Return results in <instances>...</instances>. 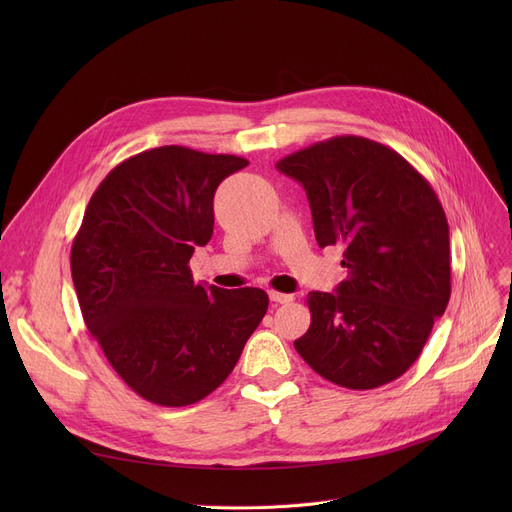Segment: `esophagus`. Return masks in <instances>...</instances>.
Instances as JSON below:
<instances>
[{
    "mask_svg": "<svg viewBox=\"0 0 512 512\" xmlns=\"http://www.w3.org/2000/svg\"><path fill=\"white\" fill-rule=\"evenodd\" d=\"M270 301L276 303V305H284V303H290V301H292V294H284V292L270 290Z\"/></svg>",
    "mask_w": 512,
    "mask_h": 512,
    "instance_id": "1",
    "label": "esophagus"
}]
</instances>
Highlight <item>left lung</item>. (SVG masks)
Returning <instances> with one entry per match:
<instances>
[{"label":"left lung","instance_id":"1","mask_svg":"<svg viewBox=\"0 0 512 512\" xmlns=\"http://www.w3.org/2000/svg\"><path fill=\"white\" fill-rule=\"evenodd\" d=\"M276 168L303 184L317 245L344 247L348 272L334 292L307 294L311 326L294 348L342 388L400 378L450 299L448 222L432 184L394 149L353 134Z\"/></svg>","mask_w":512,"mask_h":512}]
</instances>
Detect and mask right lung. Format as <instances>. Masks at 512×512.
<instances>
[{
    "instance_id": "right-lung-1",
    "label": "right lung",
    "mask_w": 512,
    "mask_h": 512,
    "mask_svg": "<svg viewBox=\"0 0 512 512\" xmlns=\"http://www.w3.org/2000/svg\"><path fill=\"white\" fill-rule=\"evenodd\" d=\"M245 157L166 145L103 178L72 242L83 319L122 382L161 407L195 405L222 386L270 299L193 280L213 234V195Z\"/></svg>"
}]
</instances>
